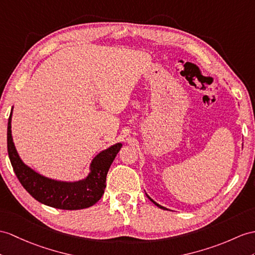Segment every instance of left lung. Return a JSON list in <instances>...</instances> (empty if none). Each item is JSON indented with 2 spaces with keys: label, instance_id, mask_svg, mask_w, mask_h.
<instances>
[{
  "label": "left lung",
  "instance_id": "left-lung-1",
  "mask_svg": "<svg viewBox=\"0 0 255 255\" xmlns=\"http://www.w3.org/2000/svg\"><path fill=\"white\" fill-rule=\"evenodd\" d=\"M147 197H148V196H147ZM148 198H149V197H148ZM149 199H150V200H151V201H152V202H153V203H154V204H156V206H157V207H159V208H160V209H163V210H164V209H165V208H164V207H161V206H160V204H158V203H157V202H154V201H153V200H152V199H151V198H149ZM165 210H166V209H165Z\"/></svg>",
  "mask_w": 255,
  "mask_h": 255
}]
</instances>
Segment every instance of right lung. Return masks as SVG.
Returning <instances> with one entry per match:
<instances>
[{
  "instance_id": "1",
  "label": "right lung",
  "mask_w": 255,
  "mask_h": 255,
  "mask_svg": "<svg viewBox=\"0 0 255 255\" xmlns=\"http://www.w3.org/2000/svg\"><path fill=\"white\" fill-rule=\"evenodd\" d=\"M11 113L7 124V151L17 178L35 200L61 210L86 209L95 204L104 195L109 167L122 144H116L93 159L91 173L83 181L66 183L40 175L24 164L18 156L10 131Z\"/></svg>"
}]
</instances>
